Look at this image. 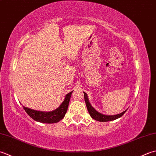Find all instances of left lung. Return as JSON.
Segmentation results:
<instances>
[{
	"mask_svg": "<svg viewBox=\"0 0 156 156\" xmlns=\"http://www.w3.org/2000/svg\"><path fill=\"white\" fill-rule=\"evenodd\" d=\"M84 98H85V104H86L87 108L89 113H90V116L92 119H94V120H98V121L100 122H108V121H111V120H116L117 119L120 118V116H122L125 112H126L124 111L122 113H120L119 114H117V115H114V116H108V115H104V114H101L100 112H98V111L95 110L93 107L91 106V104H90L87 99V97L86 96V94H85L84 93Z\"/></svg>",
	"mask_w": 156,
	"mask_h": 156,
	"instance_id": "8db88e82",
	"label": "left lung"
}]
</instances>
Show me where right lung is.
I'll use <instances>...</instances> for the list:
<instances>
[{"label":"right lung","mask_w":156,"mask_h":156,"mask_svg":"<svg viewBox=\"0 0 156 156\" xmlns=\"http://www.w3.org/2000/svg\"><path fill=\"white\" fill-rule=\"evenodd\" d=\"M72 92L66 95L65 100L60 104V106L56 110L51 111V112H42V111L34 110L32 109L28 108L26 107H23L25 112L29 115L31 119H33L36 121L42 122V123H56L59 122L65 116V114L67 111L69 106L70 98H71Z\"/></svg>","instance_id":"right-lung-1"}]
</instances>
